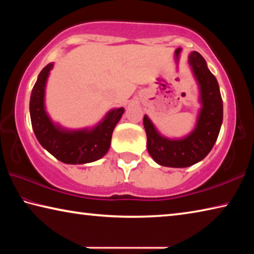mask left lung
<instances>
[{
	"label": "left lung",
	"instance_id": "obj_1",
	"mask_svg": "<svg viewBox=\"0 0 254 254\" xmlns=\"http://www.w3.org/2000/svg\"><path fill=\"white\" fill-rule=\"evenodd\" d=\"M188 64L198 84L200 103L192 131L179 139H170L157 130L148 115L143 118L148 152L160 166L185 168L201 161L214 147L221 130L223 101L217 80L197 51L189 54Z\"/></svg>",
	"mask_w": 254,
	"mask_h": 254
}]
</instances>
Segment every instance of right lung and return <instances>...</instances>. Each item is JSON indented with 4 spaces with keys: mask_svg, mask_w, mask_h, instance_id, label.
Returning a JSON list of instances; mask_svg holds the SVG:
<instances>
[{
    "mask_svg": "<svg viewBox=\"0 0 254 254\" xmlns=\"http://www.w3.org/2000/svg\"><path fill=\"white\" fill-rule=\"evenodd\" d=\"M54 68L50 63L40 71L30 96V118L37 140L59 161L83 165L105 156L111 147L112 133L124 113V107L112 109L93 127L70 130L55 123L46 111V85Z\"/></svg>",
    "mask_w": 254,
    "mask_h": 254,
    "instance_id": "add662e5",
    "label": "right lung"
}]
</instances>
